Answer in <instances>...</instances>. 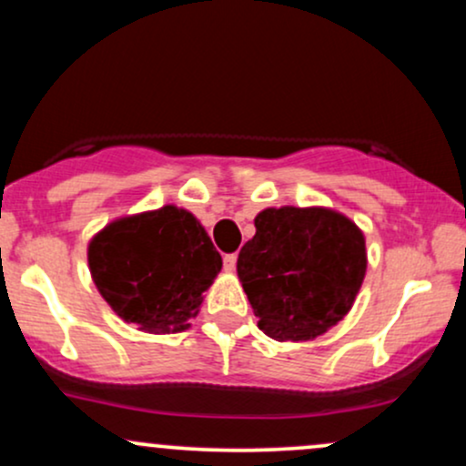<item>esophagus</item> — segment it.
Masks as SVG:
<instances>
[{
    "instance_id": "1",
    "label": "esophagus",
    "mask_w": 466,
    "mask_h": 466,
    "mask_svg": "<svg viewBox=\"0 0 466 466\" xmlns=\"http://www.w3.org/2000/svg\"><path fill=\"white\" fill-rule=\"evenodd\" d=\"M223 269H226L228 274H232V271L237 269V254L223 256Z\"/></svg>"
}]
</instances>
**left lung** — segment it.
<instances>
[{
    "instance_id": "1",
    "label": "left lung",
    "mask_w": 466,
    "mask_h": 466,
    "mask_svg": "<svg viewBox=\"0 0 466 466\" xmlns=\"http://www.w3.org/2000/svg\"><path fill=\"white\" fill-rule=\"evenodd\" d=\"M256 234L238 251L237 271L258 318L276 341H309L349 315L366 278V238L330 208H265Z\"/></svg>"
}]
</instances>
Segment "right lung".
Masks as SVG:
<instances>
[{"label":"right lung","mask_w":466,"mask_h":466,"mask_svg":"<svg viewBox=\"0 0 466 466\" xmlns=\"http://www.w3.org/2000/svg\"><path fill=\"white\" fill-rule=\"evenodd\" d=\"M87 263L117 318L155 335L188 330L223 267L199 218L173 203L106 223Z\"/></svg>","instance_id":"add662e5"}]
</instances>
